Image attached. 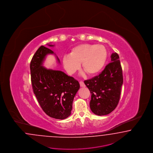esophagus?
Instances as JSON below:
<instances>
[{"label":"esophagus","instance_id":"1","mask_svg":"<svg viewBox=\"0 0 153 153\" xmlns=\"http://www.w3.org/2000/svg\"><path fill=\"white\" fill-rule=\"evenodd\" d=\"M79 83H80V87H84L85 86V85L84 83V82H83V81H80V82H79Z\"/></svg>","mask_w":153,"mask_h":153}]
</instances>
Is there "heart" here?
Instances as JSON below:
<instances>
[{
    "mask_svg": "<svg viewBox=\"0 0 153 153\" xmlns=\"http://www.w3.org/2000/svg\"><path fill=\"white\" fill-rule=\"evenodd\" d=\"M108 52L102 45L83 44L74 47L70 54L65 55L62 62L69 74H73L80 66L89 75L98 74L104 68Z\"/></svg>",
    "mask_w": 153,
    "mask_h": 153,
    "instance_id": "b5f03b06",
    "label": "heart"
}]
</instances>
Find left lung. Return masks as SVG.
I'll use <instances>...</instances> for the list:
<instances>
[{"mask_svg":"<svg viewBox=\"0 0 153 153\" xmlns=\"http://www.w3.org/2000/svg\"><path fill=\"white\" fill-rule=\"evenodd\" d=\"M111 58V62L100 74L84 82L91 94L90 108L100 116L108 114L116 108L123 82L118 54L112 53Z\"/></svg>","mask_w":153,"mask_h":153,"instance_id":"1","label":"left lung"}]
</instances>
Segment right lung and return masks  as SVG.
Listing matches in <instances>:
<instances>
[{
  "instance_id": "1",
  "label": "right lung",
  "mask_w": 153,
  "mask_h": 153,
  "mask_svg": "<svg viewBox=\"0 0 153 153\" xmlns=\"http://www.w3.org/2000/svg\"><path fill=\"white\" fill-rule=\"evenodd\" d=\"M49 53L53 52L42 45L31 59L30 68L33 90L45 113L53 118L64 119L71 114L80 84L61 71L47 69L42 66L45 56Z\"/></svg>"
}]
</instances>
